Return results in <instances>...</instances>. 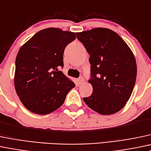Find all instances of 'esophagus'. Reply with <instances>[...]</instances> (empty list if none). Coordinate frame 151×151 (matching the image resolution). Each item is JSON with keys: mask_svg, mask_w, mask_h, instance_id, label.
I'll return each instance as SVG.
<instances>
[{"mask_svg": "<svg viewBox=\"0 0 151 151\" xmlns=\"http://www.w3.org/2000/svg\"><path fill=\"white\" fill-rule=\"evenodd\" d=\"M84 81H85V80H84L83 77H80V78H78V80H77V82H78V85H82V84L84 82Z\"/></svg>", "mask_w": 151, "mask_h": 151, "instance_id": "obj_1", "label": "esophagus"}]
</instances>
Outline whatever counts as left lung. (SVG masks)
Segmentation results:
<instances>
[{"label":"left lung","instance_id":"8db88e82","mask_svg":"<svg viewBox=\"0 0 151 151\" xmlns=\"http://www.w3.org/2000/svg\"><path fill=\"white\" fill-rule=\"evenodd\" d=\"M90 54L91 96L83 98L88 107L103 115L118 112L131 96L137 77L132 52L115 32L95 28L76 33Z\"/></svg>","mask_w":151,"mask_h":151}]
</instances>
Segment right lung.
Wrapping results in <instances>:
<instances>
[{"mask_svg":"<svg viewBox=\"0 0 151 151\" xmlns=\"http://www.w3.org/2000/svg\"><path fill=\"white\" fill-rule=\"evenodd\" d=\"M75 39L74 32L47 28L36 33L19 49L14 85L20 101L30 111L41 115L54 111L75 87L58 70L63 66L65 47Z\"/></svg>","mask_w":151,"mask_h":151,"instance_id":"add662e5","label":"right lung"}]
</instances>
